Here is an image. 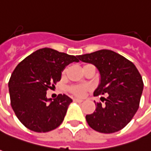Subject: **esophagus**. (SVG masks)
<instances>
[{
  "label": "esophagus",
  "mask_w": 151,
  "mask_h": 151,
  "mask_svg": "<svg viewBox=\"0 0 151 151\" xmlns=\"http://www.w3.org/2000/svg\"><path fill=\"white\" fill-rule=\"evenodd\" d=\"M83 101V99H78V98H73V101H75V102H82Z\"/></svg>",
  "instance_id": "34e87169"
}]
</instances>
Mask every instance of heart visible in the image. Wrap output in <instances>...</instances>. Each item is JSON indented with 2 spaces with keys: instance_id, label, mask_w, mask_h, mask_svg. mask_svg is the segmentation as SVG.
<instances>
[{
  "instance_id": "obj_1",
  "label": "heart",
  "mask_w": 151,
  "mask_h": 151,
  "mask_svg": "<svg viewBox=\"0 0 151 151\" xmlns=\"http://www.w3.org/2000/svg\"><path fill=\"white\" fill-rule=\"evenodd\" d=\"M88 65H90V64H85L83 66V68L87 67ZM67 68H65L62 72V75L64 76L66 74V72H67ZM90 87L89 86H87V85H74V86H71L69 88V92L74 95L76 97H83L84 95L86 93H88V91H90Z\"/></svg>"
}]
</instances>
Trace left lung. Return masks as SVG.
I'll list each match as a JSON object with an SVG mask.
<instances>
[{"label": "left lung", "instance_id": "8db88e82", "mask_svg": "<svg viewBox=\"0 0 151 151\" xmlns=\"http://www.w3.org/2000/svg\"><path fill=\"white\" fill-rule=\"evenodd\" d=\"M78 59L94 64L101 83L94 96L105 95L96 102V110L86 116L88 124L101 133H114L132 121L139 108L143 80L135 64L114 51L101 50L78 55Z\"/></svg>", "mask_w": 151, "mask_h": 151}]
</instances>
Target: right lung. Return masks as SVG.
<instances>
[{
  "mask_svg": "<svg viewBox=\"0 0 151 151\" xmlns=\"http://www.w3.org/2000/svg\"><path fill=\"white\" fill-rule=\"evenodd\" d=\"M78 61V55L44 48L29 55L15 67L8 83L11 105L26 128L35 132H48L60 126L72 99L65 94L49 99L46 92L55 88L68 64Z\"/></svg>",
  "mask_w": 151,
  "mask_h": 151,
  "instance_id": "1",
  "label": "right lung"
}]
</instances>
